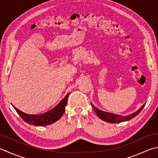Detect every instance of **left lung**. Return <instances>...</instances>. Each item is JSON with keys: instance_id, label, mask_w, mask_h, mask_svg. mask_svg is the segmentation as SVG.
<instances>
[{"instance_id": "left-lung-1", "label": "left lung", "mask_w": 158, "mask_h": 158, "mask_svg": "<svg viewBox=\"0 0 158 158\" xmlns=\"http://www.w3.org/2000/svg\"><path fill=\"white\" fill-rule=\"evenodd\" d=\"M91 106L93 108V110H94L95 112H96V114H97L98 117L99 118H101L102 120L108 122V123H121V122L129 121L131 119V118H134L136 116H137L140 113L141 110H143V108L144 107V106H145V104L141 106L140 108H139V110H138L136 112H135L131 114L124 116V117L119 114H116L113 113H110V112H104V111L99 110L98 108H96L95 106H93L92 104H91Z\"/></svg>"}]
</instances>
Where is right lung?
I'll return each instance as SVG.
<instances>
[{"label": "right lung", "instance_id": "add662e5", "mask_svg": "<svg viewBox=\"0 0 158 158\" xmlns=\"http://www.w3.org/2000/svg\"><path fill=\"white\" fill-rule=\"evenodd\" d=\"M69 95V93H67L65 97L52 110L41 114H28L24 113L16 108L14 106H12L26 123L30 125H36V126H46V125L55 123L56 121L60 119L61 116L65 111V106L67 105Z\"/></svg>", "mask_w": 158, "mask_h": 158}]
</instances>
